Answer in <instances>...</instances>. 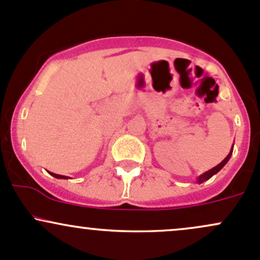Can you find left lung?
<instances>
[{
  "label": "left lung",
  "mask_w": 260,
  "mask_h": 260,
  "mask_svg": "<svg viewBox=\"0 0 260 260\" xmlns=\"http://www.w3.org/2000/svg\"><path fill=\"white\" fill-rule=\"evenodd\" d=\"M232 152H233V147H232L231 152H230V153H228V155H227V157H225V158H224V160H223V161H222V162H220V164H218V165H217V166H216V167H213V169H211V170H209V171H207V172H205V174H203V175H201V176H200V177H198V178H197V182H198V183H202V182H205V181H207V180H209V178H211V177H212V176H213V175H216V174H217V172H218V171H220V170H222V169H223V166H224V165H225V164H227V162H228V161H230V158H231V155H232Z\"/></svg>",
  "instance_id": "obj_1"
}]
</instances>
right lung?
<instances>
[{"label":"right lung","mask_w":260,"mask_h":260,"mask_svg":"<svg viewBox=\"0 0 260 260\" xmlns=\"http://www.w3.org/2000/svg\"><path fill=\"white\" fill-rule=\"evenodd\" d=\"M49 174H51L52 176H54L55 178H68L67 177V176H62V175H57V174H53V172H49Z\"/></svg>","instance_id":"1"}]
</instances>
